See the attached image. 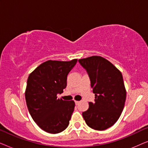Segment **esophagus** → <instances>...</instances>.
I'll use <instances>...</instances> for the list:
<instances>
[{"label":"esophagus","mask_w":148,"mask_h":148,"mask_svg":"<svg viewBox=\"0 0 148 148\" xmlns=\"http://www.w3.org/2000/svg\"><path fill=\"white\" fill-rule=\"evenodd\" d=\"M75 104H76V105H78V104L80 103L79 101H75Z\"/></svg>","instance_id":"34e87169"}]
</instances>
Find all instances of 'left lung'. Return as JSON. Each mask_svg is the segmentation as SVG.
Listing matches in <instances>:
<instances>
[{"label":"left lung","instance_id":"8db88e82","mask_svg":"<svg viewBox=\"0 0 148 148\" xmlns=\"http://www.w3.org/2000/svg\"><path fill=\"white\" fill-rule=\"evenodd\" d=\"M79 62L88 72L95 94V102H89L83 117L90 128L105 130L118 121L124 108L127 93L122 73L100 56L82 58Z\"/></svg>","mask_w":148,"mask_h":148}]
</instances>
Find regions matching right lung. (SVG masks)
<instances>
[{
	"label": "right lung",
	"mask_w": 148,
	"mask_h": 148,
	"mask_svg": "<svg viewBox=\"0 0 148 148\" xmlns=\"http://www.w3.org/2000/svg\"><path fill=\"white\" fill-rule=\"evenodd\" d=\"M77 61L47 60L28 77L25 92L28 110L38 127L46 132L60 133L69 124L75 102L57 98V94L63 92L69 73Z\"/></svg>",
	"instance_id": "add662e5"
}]
</instances>
